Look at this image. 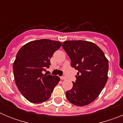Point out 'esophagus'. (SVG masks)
<instances>
[{"mask_svg": "<svg viewBox=\"0 0 123 123\" xmlns=\"http://www.w3.org/2000/svg\"><path fill=\"white\" fill-rule=\"evenodd\" d=\"M60 79H62V80H65V79H67V78L65 76H62L60 77Z\"/></svg>", "mask_w": 123, "mask_h": 123, "instance_id": "1", "label": "esophagus"}]
</instances>
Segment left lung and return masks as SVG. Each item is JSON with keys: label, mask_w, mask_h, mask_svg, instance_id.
I'll list each match as a JSON object with an SVG mask.
<instances>
[{"label": "left lung", "mask_w": 123, "mask_h": 123, "mask_svg": "<svg viewBox=\"0 0 123 123\" xmlns=\"http://www.w3.org/2000/svg\"><path fill=\"white\" fill-rule=\"evenodd\" d=\"M63 48L77 69L76 80L66 92L70 103L76 106L89 105L96 99L108 80V61L99 47L92 42L67 41Z\"/></svg>", "instance_id": "1"}]
</instances>
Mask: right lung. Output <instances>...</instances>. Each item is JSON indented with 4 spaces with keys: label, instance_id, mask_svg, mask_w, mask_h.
Instances as JSON below:
<instances>
[{
    "label": "right lung",
    "instance_id": "1",
    "mask_svg": "<svg viewBox=\"0 0 123 123\" xmlns=\"http://www.w3.org/2000/svg\"><path fill=\"white\" fill-rule=\"evenodd\" d=\"M62 42L49 39L31 41L18 50L13 65L15 81L21 94L29 102L39 104L51 97L60 79L42 73L50 65V59Z\"/></svg>",
    "mask_w": 123,
    "mask_h": 123
}]
</instances>
